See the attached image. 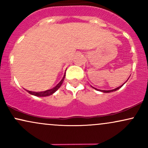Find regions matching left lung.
Wrapping results in <instances>:
<instances>
[{
	"mask_svg": "<svg viewBox=\"0 0 148 148\" xmlns=\"http://www.w3.org/2000/svg\"><path fill=\"white\" fill-rule=\"evenodd\" d=\"M122 86H123V85H122L121 86H119L118 88H115V89H113V90H99L100 91H101V92H113V91H115V90H118L119 88H120L122 87ZM95 89H96V88H95ZM97 90H97V89H96Z\"/></svg>",
	"mask_w": 148,
	"mask_h": 148,
	"instance_id": "obj_1",
	"label": "left lung"
}]
</instances>
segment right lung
I'll list each match as a JSON object with an SVG mask.
<instances>
[{
  "label": "right lung",
  "instance_id": "1",
  "mask_svg": "<svg viewBox=\"0 0 148 148\" xmlns=\"http://www.w3.org/2000/svg\"><path fill=\"white\" fill-rule=\"evenodd\" d=\"M64 76H65V75L63 76V78H62V79L60 81V83H59V84H58L56 87L52 88V89L48 90L43 91V92H32V91H29V90H27V92H28V93H30V94L33 95L37 96V97H47V96L51 95L53 94V93L55 92L60 87L61 85H62V83H63V81L64 79Z\"/></svg>",
  "mask_w": 148,
  "mask_h": 148
}]
</instances>
